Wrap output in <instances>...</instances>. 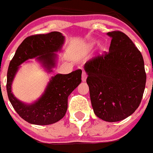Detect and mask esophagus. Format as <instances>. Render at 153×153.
<instances>
[{
	"mask_svg": "<svg viewBox=\"0 0 153 153\" xmlns=\"http://www.w3.org/2000/svg\"><path fill=\"white\" fill-rule=\"evenodd\" d=\"M87 79V74L85 71H83V74H82V81H86Z\"/></svg>",
	"mask_w": 153,
	"mask_h": 153,
	"instance_id": "1",
	"label": "esophagus"
}]
</instances>
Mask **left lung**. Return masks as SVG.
Returning a JSON list of instances; mask_svg holds the SVG:
<instances>
[{"label":"left lung","mask_w":153,"mask_h":153,"mask_svg":"<svg viewBox=\"0 0 153 153\" xmlns=\"http://www.w3.org/2000/svg\"><path fill=\"white\" fill-rule=\"evenodd\" d=\"M111 38L109 52L84 65L90 99L95 115L116 122L131 115L141 102L146 84L141 52L128 36L120 31Z\"/></svg>","instance_id":"left-lung-1"}]
</instances>
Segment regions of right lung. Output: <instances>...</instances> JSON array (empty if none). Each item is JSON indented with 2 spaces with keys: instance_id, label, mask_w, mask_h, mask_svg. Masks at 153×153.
<instances>
[{
  "instance_id": "add662e5",
  "label": "right lung",
  "mask_w": 153,
  "mask_h": 153,
  "mask_svg": "<svg viewBox=\"0 0 153 153\" xmlns=\"http://www.w3.org/2000/svg\"><path fill=\"white\" fill-rule=\"evenodd\" d=\"M64 42L65 37L60 32L33 35L23 41L10 62L6 83L9 100L19 115L30 124L51 125L63 118L68 107V97L82 81V70L52 76L42 96L31 104L15 97L11 91L13 80L19 65L33 58H36L47 72H52L58 58L56 52L61 51Z\"/></svg>"
}]
</instances>
